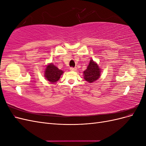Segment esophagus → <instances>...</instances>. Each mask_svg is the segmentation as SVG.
Masks as SVG:
<instances>
[{"mask_svg":"<svg viewBox=\"0 0 146 146\" xmlns=\"http://www.w3.org/2000/svg\"><path fill=\"white\" fill-rule=\"evenodd\" d=\"M70 70H71V71H76L77 68H70Z\"/></svg>","mask_w":146,"mask_h":146,"instance_id":"1","label":"esophagus"}]
</instances>
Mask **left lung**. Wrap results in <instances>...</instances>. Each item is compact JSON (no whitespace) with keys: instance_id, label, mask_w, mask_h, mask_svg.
<instances>
[{"instance_id":"left-lung-1","label":"left lung","mask_w":146,"mask_h":146,"mask_svg":"<svg viewBox=\"0 0 146 146\" xmlns=\"http://www.w3.org/2000/svg\"><path fill=\"white\" fill-rule=\"evenodd\" d=\"M101 72L102 69L98 64L91 58L87 69L83 71V78L88 83H92L100 78Z\"/></svg>"}]
</instances>
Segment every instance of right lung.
<instances>
[{"label": "right lung", "mask_w": 146, "mask_h": 146, "mask_svg": "<svg viewBox=\"0 0 146 146\" xmlns=\"http://www.w3.org/2000/svg\"><path fill=\"white\" fill-rule=\"evenodd\" d=\"M44 73V76L47 81L51 83H55L59 80L64 72L62 70L59 69L52 63H50L46 65Z\"/></svg>", "instance_id": "right-lung-1"}]
</instances>
